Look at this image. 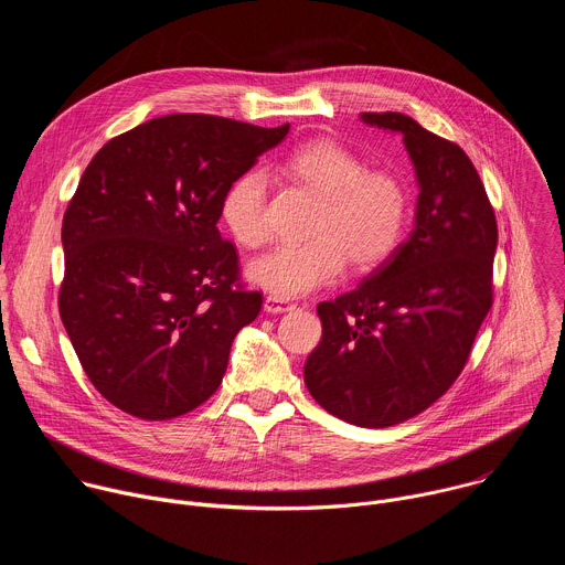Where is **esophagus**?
<instances>
[{
	"instance_id": "esophagus-1",
	"label": "esophagus",
	"mask_w": 565,
	"mask_h": 565,
	"mask_svg": "<svg viewBox=\"0 0 565 565\" xmlns=\"http://www.w3.org/2000/svg\"><path fill=\"white\" fill-rule=\"evenodd\" d=\"M264 308H266V312H286V310H292L295 303L290 299H284V297H277V295H268L266 301H264Z\"/></svg>"
}]
</instances>
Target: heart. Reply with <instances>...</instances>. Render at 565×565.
<instances>
[{
  "label": "heart",
  "mask_w": 565,
  "mask_h": 565,
  "mask_svg": "<svg viewBox=\"0 0 565 565\" xmlns=\"http://www.w3.org/2000/svg\"><path fill=\"white\" fill-rule=\"evenodd\" d=\"M284 168L319 194L310 238L279 244L248 266L250 279L277 297H299L333 284L347 259L369 270L386 259L405 232L409 194L386 170H366L347 145L317 138L295 147ZM268 183L262 172L238 174L221 196V218L246 248H259L270 234Z\"/></svg>",
  "instance_id": "b5f03b06"
}]
</instances>
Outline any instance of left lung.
Wrapping results in <instances>:
<instances>
[{"instance_id": "left-lung-1", "label": "left lung", "mask_w": 565, "mask_h": 565, "mask_svg": "<svg viewBox=\"0 0 565 565\" xmlns=\"http://www.w3.org/2000/svg\"><path fill=\"white\" fill-rule=\"evenodd\" d=\"M362 120L402 134L420 185L416 227L355 290L317 306L303 382L329 414L382 429L429 409L465 369L494 301L499 227L456 142L397 111Z\"/></svg>"}]
</instances>
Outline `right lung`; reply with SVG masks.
<instances>
[{
    "label": "right lung",
    "mask_w": 565,
    "mask_h": 565,
    "mask_svg": "<svg viewBox=\"0 0 565 565\" xmlns=\"http://www.w3.org/2000/svg\"><path fill=\"white\" fill-rule=\"evenodd\" d=\"M288 125L207 114L147 120L92 158L62 218V324L98 393L140 420L179 418L218 388L264 297L216 227L225 188Z\"/></svg>",
    "instance_id": "obj_1"
}]
</instances>
